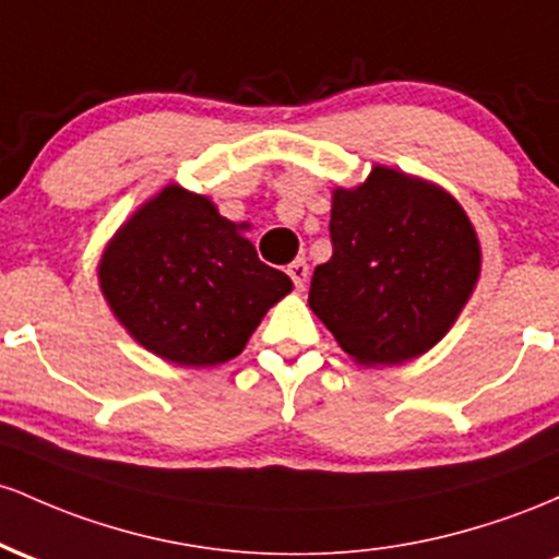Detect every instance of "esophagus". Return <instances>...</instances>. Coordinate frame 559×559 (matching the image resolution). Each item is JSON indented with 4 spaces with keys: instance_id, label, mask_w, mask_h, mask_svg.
<instances>
[{
    "instance_id": "obj_1",
    "label": "esophagus",
    "mask_w": 559,
    "mask_h": 559,
    "mask_svg": "<svg viewBox=\"0 0 559 559\" xmlns=\"http://www.w3.org/2000/svg\"><path fill=\"white\" fill-rule=\"evenodd\" d=\"M287 274H290L293 285H296V287H304V285H306V280H309V263H306L304 259L293 261L290 266H287Z\"/></svg>"
}]
</instances>
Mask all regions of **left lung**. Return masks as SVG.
Instances as JSON below:
<instances>
[{"instance_id":"obj_1","label":"left lung","mask_w":559,"mask_h":559,"mask_svg":"<svg viewBox=\"0 0 559 559\" xmlns=\"http://www.w3.org/2000/svg\"><path fill=\"white\" fill-rule=\"evenodd\" d=\"M332 259L313 269L309 306L359 364H401L436 346L480 272L473 224L449 192L374 166L335 190Z\"/></svg>"}]
</instances>
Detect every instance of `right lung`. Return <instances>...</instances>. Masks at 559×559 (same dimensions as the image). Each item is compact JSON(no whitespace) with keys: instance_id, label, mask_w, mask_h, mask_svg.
<instances>
[{"instance_id":"1","label":"right lung","mask_w":559,"mask_h":559,"mask_svg":"<svg viewBox=\"0 0 559 559\" xmlns=\"http://www.w3.org/2000/svg\"><path fill=\"white\" fill-rule=\"evenodd\" d=\"M99 287L144 348L179 367H211L246 348L293 282L209 198L166 187L112 237Z\"/></svg>"}]
</instances>
